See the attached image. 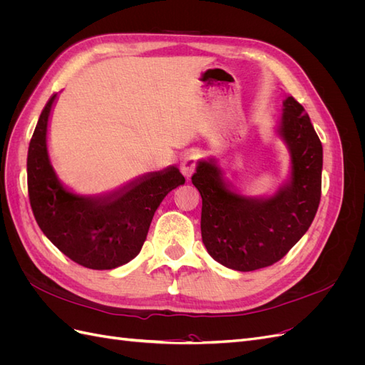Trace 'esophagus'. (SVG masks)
Listing matches in <instances>:
<instances>
[{
	"label": "esophagus",
	"mask_w": 365,
	"mask_h": 365,
	"mask_svg": "<svg viewBox=\"0 0 365 365\" xmlns=\"http://www.w3.org/2000/svg\"><path fill=\"white\" fill-rule=\"evenodd\" d=\"M196 164H197V160H196L195 155H187V157L182 158L180 169H181V172H182L185 178H190V176L193 175V172L196 169Z\"/></svg>",
	"instance_id": "esophagus-1"
}]
</instances>
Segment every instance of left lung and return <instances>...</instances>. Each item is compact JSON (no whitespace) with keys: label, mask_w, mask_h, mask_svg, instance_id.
Listing matches in <instances>:
<instances>
[{"label":"left lung","mask_w":365,"mask_h":365,"mask_svg":"<svg viewBox=\"0 0 365 365\" xmlns=\"http://www.w3.org/2000/svg\"><path fill=\"white\" fill-rule=\"evenodd\" d=\"M280 135L292 157L291 182L268 200L228 190L215 161H201L192 182L201 193L202 242L216 262L236 271L267 268L283 259L311 227L322 200L323 146L292 96L283 101Z\"/></svg>","instance_id":"obj_1"}]
</instances>
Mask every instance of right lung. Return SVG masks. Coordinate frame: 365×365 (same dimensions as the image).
Instances as JSON below:
<instances>
[{
  "mask_svg": "<svg viewBox=\"0 0 365 365\" xmlns=\"http://www.w3.org/2000/svg\"><path fill=\"white\" fill-rule=\"evenodd\" d=\"M54 98L56 94L43 106L29 145L31 212L42 233L68 259L90 269H114L140 252L161 201L185 178L176 168H169L94 200L65 190L47 152V123Z\"/></svg>",
  "mask_w": 365,
  "mask_h": 365,
  "instance_id": "add662e5",
  "label": "right lung"
}]
</instances>
